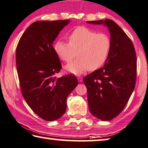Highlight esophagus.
<instances>
[{
  "mask_svg": "<svg viewBox=\"0 0 148 148\" xmlns=\"http://www.w3.org/2000/svg\"><path fill=\"white\" fill-rule=\"evenodd\" d=\"M77 79H78V81H79V82H81V81H83V78H82V77H77Z\"/></svg>",
  "mask_w": 148,
  "mask_h": 148,
  "instance_id": "1",
  "label": "esophagus"
}]
</instances>
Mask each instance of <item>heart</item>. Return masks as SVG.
<instances>
[{"label": "heart", "instance_id": "b5f03b06", "mask_svg": "<svg viewBox=\"0 0 148 148\" xmlns=\"http://www.w3.org/2000/svg\"><path fill=\"white\" fill-rule=\"evenodd\" d=\"M69 43L57 40L54 50L63 61H71L66 69L79 75L87 69L93 71L106 63L111 49V40L108 34L97 32L85 27L74 29L68 37Z\"/></svg>", "mask_w": 148, "mask_h": 148}]
</instances>
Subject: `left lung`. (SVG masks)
Wrapping results in <instances>:
<instances>
[{"instance_id":"8db88e82","label":"left lung","mask_w":148,"mask_h":148,"mask_svg":"<svg viewBox=\"0 0 148 148\" xmlns=\"http://www.w3.org/2000/svg\"><path fill=\"white\" fill-rule=\"evenodd\" d=\"M87 23L104 25L110 32L111 49L105 65L83 79L90 112L101 120L110 121L123 111L135 88L136 51L130 38L114 21L106 19Z\"/></svg>"}]
</instances>
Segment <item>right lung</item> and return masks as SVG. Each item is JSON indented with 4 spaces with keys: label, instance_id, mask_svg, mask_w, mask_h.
Wrapping results in <instances>:
<instances>
[{
    "label": "right lung",
    "instance_id": "1",
    "mask_svg": "<svg viewBox=\"0 0 148 148\" xmlns=\"http://www.w3.org/2000/svg\"><path fill=\"white\" fill-rule=\"evenodd\" d=\"M69 20L32 23L16 49V64L21 93L31 110L44 120H57L65 113L67 96L78 84L73 75L55 76L61 63L53 44Z\"/></svg>",
    "mask_w": 148,
    "mask_h": 148
}]
</instances>
